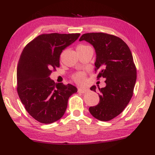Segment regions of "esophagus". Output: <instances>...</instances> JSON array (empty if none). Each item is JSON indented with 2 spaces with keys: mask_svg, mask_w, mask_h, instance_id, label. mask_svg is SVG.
Listing matches in <instances>:
<instances>
[{
  "mask_svg": "<svg viewBox=\"0 0 155 155\" xmlns=\"http://www.w3.org/2000/svg\"><path fill=\"white\" fill-rule=\"evenodd\" d=\"M88 90H87V89H85V88H78V92L80 93H82V94H84V93H86L87 92Z\"/></svg>",
  "mask_w": 155,
  "mask_h": 155,
  "instance_id": "34e87169",
  "label": "esophagus"
}]
</instances>
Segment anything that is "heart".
I'll list each match as a JSON object with an SVG mask.
<instances>
[{"mask_svg":"<svg viewBox=\"0 0 155 155\" xmlns=\"http://www.w3.org/2000/svg\"><path fill=\"white\" fill-rule=\"evenodd\" d=\"M83 46V45H79L78 47ZM85 73L83 72L76 73V74H74L72 76L73 80L78 83H83L84 81H85Z\"/></svg>","mask_w":155,"mask_h":155,"instance_id":"b5f03b06","label":"heart"}]
</instances>
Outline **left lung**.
I'll list each match as a JSON object with an SVG mask.
<instances>
[{
  "instance_id": "1",
  "label": "left lung",
  "mask_w": 155,
  "mask_h": 155,
  "mask_svg": "<svg viewBox=\"0 0 155 155\" xmlns=\"http://www.w3.org/2000/svg\"><path fill=\"white\" fill-rule=\"evenodd\" d=\"M85 40L94 46L96 54L97 78L103 77L106 86L100 88V101L89 108L90 114L101 121H109L120 115L133 96L137 70L130 48L122 39L104 33H85ZM96 86L91 90L96 91Z\"/></svg>"
}]
</instances>
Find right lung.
<instances>
[{
	"label": "right lung",
	"mask_w": 155,
	"mask_h": 155,
	"mask_svg": "<svg viewBox=\"0 0 155 155\" xmlns=\"http://www.w3.org/2000/svg\"><path fill=\"white\" fill-rule=\"evenodd\" d=\"M80 33L41 34L30 41L21 53L17 67V91L25 109L37 121L51 124L62 117L69 97L77 91L71 84L55 83L52 70L59 67L63 50Z\"/></svg>",
	"instance_id": "obj_1"
}]
</instances>
